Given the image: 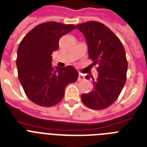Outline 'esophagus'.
Here are the masks:
<instances>
[{
	"instance_id": "esophagus-1",
	"label": "esophagus",
	"mask_w": 147,
	"mask_h": 147,
	"mask_svg": "<svg viewBox=\"0 0 147 147\" xmlns=\"http://www.w3.org/2000/svg\"><path fill=\"white\" fill-rule=\"evenodd\" d=\"M84 76H83L82 73H79V75H78V82H80V81H82V80L84 79Z\"/></svg>"
}]
</instances>
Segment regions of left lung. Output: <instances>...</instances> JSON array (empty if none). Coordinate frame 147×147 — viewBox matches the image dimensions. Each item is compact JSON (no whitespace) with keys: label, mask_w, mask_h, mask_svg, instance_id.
Wrapping results in <instances>:
<instances>
[{"label":"left lung","mask_w":147,"mask_h":147,"mask_svg":"<svg viewBox=\"0 0 147 147\" xmlns=\"http://www.w3.org/2000/svg\"><path fill=\"white\" fill-rule=\"evenodd\" d=\"M85 37L89 58L97 64L98 77L94 79V90L81 96L85 106L92 109H104L119 97L127 76V61L121 40L109 28L96 21L76 26ZM88 75L85 76L90 79Z\"/></svg>","instance_id":"obj_1"}]
</instances>
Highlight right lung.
Segmentation results:
<instances>
[{
  "label": "right lung",
  "mask_w": 147,
  "mask_h": 147,
  "mask_svg": "<svg viewBox=\"0 0 147 147\" xmlns=\"http://www.w3.org/2000/svg\"><path fill=\"white\" fill-rule=\"evenodd\" d=\"M75 28L74 25L45 22L35 26L20 42L18 78L26 96L35 104L49 107L59 103L66 86L77 81L78 72L73 66L55 68L51 63L60 38Z\"/></svg>",
  "instance_id": "right-lung-1"
}]
</instances>
